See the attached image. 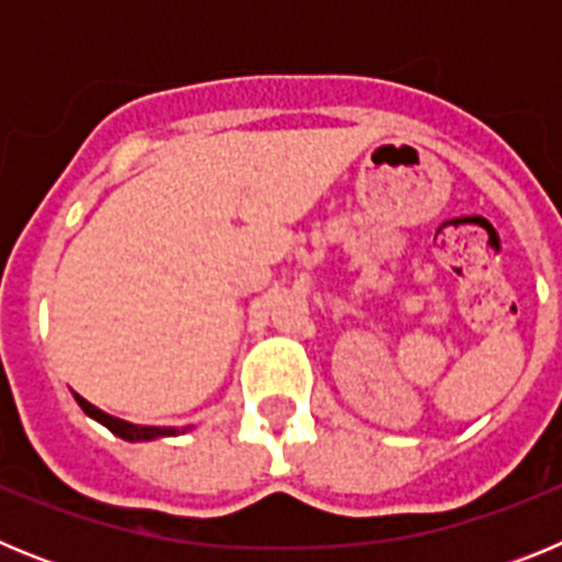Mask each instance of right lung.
Returning <instances> with one entry per match:
<instances>
[{
    "label": "right lung",
    "instance_id": "right-lung-1",
    "mask_svg": "<svg viewBox=\"0 0 562 562\" xmlns=\"http://www.w3.org/2000/svg\"><path fill=\"white\" fill-rule=\"evenodd\" d=\"M76 402L83 408V414L92 416L95 422H101L103 428H109L114 436H121V439H126V441H148V439H157V436H177L186 430V428H146V425H132V422H123V419H117V416L103 414L101 408L89 405L83 396L76 394Z\"/></svg>",
    "mask_w": 562,
    "mask_h": 562
}]
</instances>
